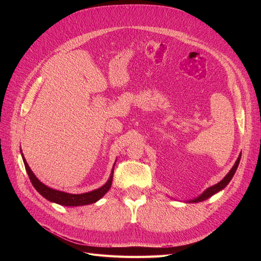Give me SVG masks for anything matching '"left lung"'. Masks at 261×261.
<instances>
[{
  "instance_id": "8db88e82",
  "label": "left lung",
  "mask_w": 261,
  "mask_h": 261,
  "mask_svg": "<svg viewBox=\"0 0 261 261\" xmlns=\"http://www.w3.org/2000/svg\"><path fill=\"white\" fill-rule=\"evenodd\" d=\"M241 155H242V154L239 155L238 160H236L235 164L233 165V168H232V169L230 170V172H228L227 174L224 176V178H223L222 180H220L218 184H216V185H213V186L207 188L206 191H204L200 196L197 197V198H194V199H192V200H189L188 202H200V201H203V200L208 199L209 197H211V196H213L215 194H217L218 192L222 191L223 188H225V186H226L228 183H230L232 177L234 176L236 170H238V167H239L240 161H241Z\"/></svg>"
}]
</instances>
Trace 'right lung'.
<instances>
[{"label":"right lung","instance_id":"1","mask_svg":"<svg viewBox=\"0 0 261 261\" xmlns=\"http://www.w3.org/2000/svg\"><path fill=\"white\" fill-rule=\"evenodd\" d=\"M22 156V161L23 164H25L26 171L28 173V176L33 183L34 187L36 188V191L40 194L41 196H43L45 199H48L51 202H55L58 204H61V206H66V207H77V206H85V204H90L98 201L99 199H101L108 192L110 187L112 185V179H113V171H114V165L113 169L111 172V175H110L109 179L107 183L98 188L94 189V191L85 193V194H68V193H64L61 191H57V189H53L51 187H48L46 185H44L43 183H41L39 180L36 175L34 174V172L30 170L29 165L27 163V161L25 160V156L21 153Z\"/></svg>","mask_w":261,"mask_h":261}]
</instances>
